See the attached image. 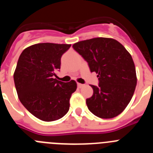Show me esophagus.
<instances>
[{"label": "esophagus", "mask_w": 153, "mask_h": 153, "mask_svg": "<svg viewBox=\"0 0 153 153\" xmlns=\"http://www.w3.org/2000/svg\"><path fill=\"white\" fill-rule=\"evenodd\" d=\"M83 86H84V85H83V84H81V83H77L78 88H82V87H83Z\"/></svg>", "instance_id": "esophagus-1"}]
</instances>
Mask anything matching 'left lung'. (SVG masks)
Instances as JSON below:
<instances>
[{"label": "left lung", "mask_w": 153, "mask_h": 153, "mask_svg": "<svg viewBox=\"0 0 153 153\" xmlns=\"http://www.w3.org/2000/svg\"><path fill=\"white\" fill-rule=\"evenodd\" d=\"M86 60L91 72H96L99 86L91 85L93 94L86 99L93 114L111 119L123 111L132 99L137 77L132 56L120 42L113 38L97 37L73 45Z\"/></svg>", "instance_id": "left-lung-1"}]
</instances>
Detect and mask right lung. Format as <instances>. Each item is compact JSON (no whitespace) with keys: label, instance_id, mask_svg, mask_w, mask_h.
<instances>
[{"label":"right lung","instance_id":"obj_1","mask_svg":"<svg viewBox=\"0 0 153 153\" xmlns=\"http://www.w3.org/2000/svg\"><path fill=\"white\" fill-rule=\"evenodd\" d=\"M71 44L42 43L21 53L13 74L18 98L39 120L51 122L62 118L70 109V99L76 90V81L57 80L60 59Z\"/></svg>","mask_w":153,"mask_h":153}]
</instances>
